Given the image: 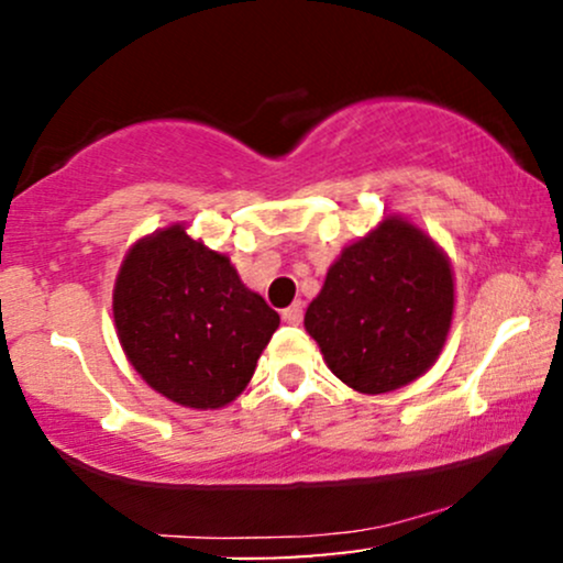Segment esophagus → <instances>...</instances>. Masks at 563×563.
<instances>
[{"mask_svg":"<svg viewBox=\"0 0 563 563\" xmlns=\"http://www.w3.org/2000/svg\"><path fill=\"white\" fill-rule=\"evenodd\" d=\"M283 322H288V325H299L301 318H303V303L301 301H294L290 307L283 309Z\"/></svg>","mask_w":563,"mask_h":563,"instance_id":"obj_1","label":"esophagus"}]
</instances>
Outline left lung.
Listing matches in <instances>:
<instances>
[{
  "mask_svg": "<svg viewBox=\"0 0 563 563\" xmlns=\"http://www.w3.org/2000/svg\"><path fill=\"white\" fill-rule=\"evenodd\" d=\"M452 309L448 254L410 219L389 214L328 267L303 328L335 378L360 394H386L437 363Z\"/></svg>",
  "mask_w": 563,
  "mask_h": 563,
  "instance_id": "obj_1",
  "label": "left lung"
}]
</instances>
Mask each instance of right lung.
<instances>
[{
  "label": "right lung",
  "mask_w": 563,
  "mask_h": 563,
  "mask_svg": "<svg viewBox=\"0 0 563 563\" xmlns=\"http://www.w3.org/2000/svg\"><path fill=\"white\" fill-rule=\"evenodd\" d=\"M113 322L151 389L192 410H219L249 386L280 314L243 286L228 254L169 224L126 251Z\"/></svg>",
  "instance_id": "1"
}]
</instances>
